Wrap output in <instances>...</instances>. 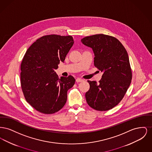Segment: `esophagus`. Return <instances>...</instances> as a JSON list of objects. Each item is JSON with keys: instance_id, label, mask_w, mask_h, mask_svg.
I'll return each mask as SVG.
<instances>
[{"instance_id": "34e87169", "label": "esophagus", "mask_w": 152, "mask_h": 152, "mask_svg": "<svg viewBox=\"0 0 152 152\" xmlns=\"http://www.w3.org/2000/svg\"><path fill=\"white\" fill-rule=\"evenodd\" d=\"M84 81V80L82 79H81V78H77L76 80V81L77 82V83H80V82H82V81Z\"/></svg>"}]
</instances>
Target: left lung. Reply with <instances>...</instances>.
I'll return each instance as SVG.
<instances>
[{"mask_svg": "<svg viewBox=\"0 0 152 152\" xmlns=\"http://www.w3.org/2000/svg\"><path fill=\"white\" fill-rule=\"evenodd\" d=\"M81 42L92 48L94 66L104 72L98 84L88 80L90 88L86 94V101L96 110H110L122 100L131 83L127 51L115 37L101 34L85 37Z\"/></svg>", "mask_w": 152, "mask_h": 152, "instance_id": "left-lung-1", "label": "left lung"}]
</instances>
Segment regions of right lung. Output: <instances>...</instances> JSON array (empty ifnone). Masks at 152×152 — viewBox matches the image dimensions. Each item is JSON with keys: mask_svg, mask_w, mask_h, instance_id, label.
<instances>
[{"mask_svg": "<svg viewBox=\"0 0 152 152\" xmlns=\"http://www.w3.org/2000/svg\"><path fill=\"white\" fill-rule=\"evenodd\" d=\"M74 43L72 36L49 35L36 40L27 50L20 65V83L27 102L38 112L50 115L66 103L73 86L71 75L58 78L55 70Z\"/></svg>", "mask_w": 152, "mask_h": 152, "instance_id": "obj_1", "label": "right lung"}]
</instances>
